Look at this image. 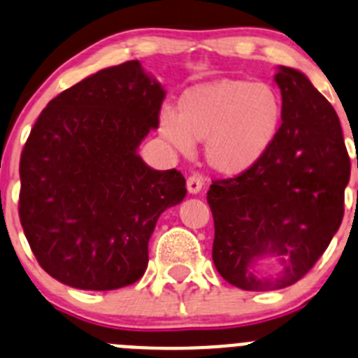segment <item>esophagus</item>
Returning <instances> with one entry per match:
<instances>
[{"instance_id": "esophagus-1", "label": "esophagus", "mask_w": 358, "mask_h": 358, "mask_svg": "<svg viewBox=\"0 0 358 358\" xmlns=\"http://www.w3.org/2000/svg\"><path fill=\"white\" fill-rule=\"evenodd\" d=\"M203 185L204 182L199 175H190L189 178H187V190H189L190 194H197L203 189Z\"/></svg>"}]
</instances>
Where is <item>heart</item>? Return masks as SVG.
<instances>
[{"label": "heart", "instance_id": "obj_1", "mask_svg": "<svg viewBox=\"0 0 358 358\" xmlns=\"http://www.w3.org/2000/svg\"><path fill=\"white\" fill-rule=\"evenodd\" d=\"M282 119V96L271 83L217 80L183 92L178 115L171 110L162 113L161 134L182 154L204 140L208 166L239 175L271 148Z\"/></svg>", "mask_w": 358, "mask_h": 358}]
</instances>
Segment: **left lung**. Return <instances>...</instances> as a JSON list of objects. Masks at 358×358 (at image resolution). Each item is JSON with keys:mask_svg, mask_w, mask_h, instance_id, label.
Wrapping results in <instances>:
<instances>
[{"mask_svg": "<svg viewBox=\"0 0 358 358\" xmlns=\"http://www.w3.org/2000/svg\"><path fill=\"white\" fill-rule=\"evenodd\" d=\"M283 119L271 148L232 178L213 180L208 204L215 222L213 262L231 285L278 290L303 278L327 250L345 215L350 157L331 103L301 71L275 76ZM275 256L282 273L259 279L251 264Z\"/></svg>", "mask_w": 358, "mask_h": 358, "instance_id": "8db88e82", "label": "left lung"}]
</instances>
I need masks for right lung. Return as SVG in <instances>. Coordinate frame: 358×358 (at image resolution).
<instances>
[{"label": "right lung", "instance_id": "right-lung-1", "mask_svg": "<svg viewBox=\"0 0 358 358\" xmlns=\"http://www.w3.org/2000/svg\"><path fill=\"white\" fill-rule=\"evenodd\" d=\"M164 89L127 61L52 99L20 154L19 217L38 264L82 290H115L143 276L157 218L185 197L176 169L136 154L159 126Z\"/></svg>", "mask_w": 358, "mask_h": 358}]
</instances>
